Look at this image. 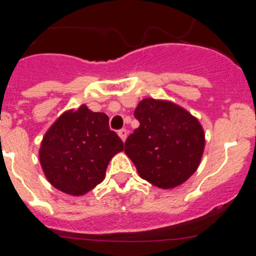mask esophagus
I'll return each mask as SVG.
<instances>
[{
    "label": "esophagus",
    "mask_w": 256,
    "mask_h": 256,
    "mask_svg": "<svg viewBox=\"0 0 256 256\" xmlns=\"http://www.w3.org/2000/svg\"><path fill=\"white\" fill-rule=\"evenodd\" d=\"M118 136L121 138L122 142H125L126 138H128V130H126V128H121V130L118 131Z\"/></svg>",
    "instance_id": "obj_1"
}]
</instances>
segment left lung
Instances as JSON below:
<instances>
[{
    "instance_id": "1",
    "label": "left lung",
    "mask_w": 256,
    "mask_h": 256,
    "mask_svg": "<svg viewBox=\"0 0 256 256\" xmlns=\"http://www.w3.org/2000/svg\"><path fill=\"white\" fill-rule=\"evenodd\" d=\"M139 128L126 139L125 153L142 179L170 190L197 170L205 148L198 120L168 100L143 99L134 110Z\"/></svg>"
}]
</instances>
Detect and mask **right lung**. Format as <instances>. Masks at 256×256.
<instances>
[{"label": "right lung", "mask_w": 256, "mask_h": 256, "mask_svg": "<svg viewBox=\"0 0 256 256\" xmlns=\"http://www.w3.org/2000/svg\"><path fill=\"white\" fill-rule=\"evenodd\" d=\"M106 113L84 104L51 125L42 139L40 162L52 186L70 196H82L104 180L106 166L124 143L110 128Z\"/></svg>", "instance_id": "1"}]
</instances>
